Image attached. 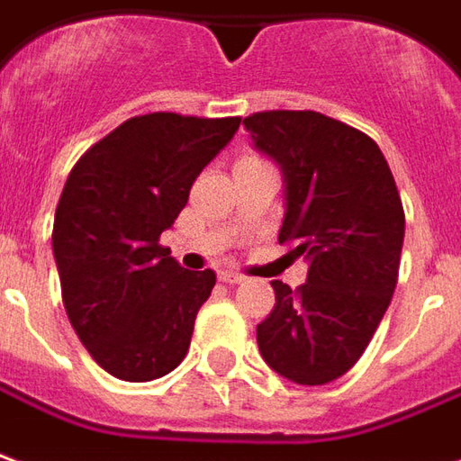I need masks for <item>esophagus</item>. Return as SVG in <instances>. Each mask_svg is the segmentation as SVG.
<instances>
[{"instance_id": "34e87169", "label": "esophagus", "mask_w": 461, "mask_h": 461, "mask_svg": "<svg viewBox=\"0 0 461 461\" xmlns=\"http://www.w3.org/2000/svg\"><path fill=\"white\" fill-rule=\"evenodd\" d=\"M220 282H224V285H240V282H244V276L237 275V272H220Z\"/></svg>"}]
</instances>
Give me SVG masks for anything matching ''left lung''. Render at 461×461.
I'll return each mask as SVG.
<instances>
[{
    "mask_svg": "<svg viewBox=\"0 0 461 461\" xmlns=\"http://www.w3.org/2000/svg\"><path fill=\"white\" fill-rule=\"evenodd\" d=\"M254 147L285 176L279 244L309 262L307 285L279 279L257 344L276 375L327 384L362 357L399 275L404 209L382 149L320 112L272 109L244 119Z\"/></svg>",
    "mask_w": 461,
    "mask_h": 461,
    "instance_id": "1",
    "label": "left lung"
}]
</instances>
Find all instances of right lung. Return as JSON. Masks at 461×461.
<instances>
[{
  "label": "right lung",
  "instance_id": "right-lung-1",
  "mask_svg": "<svg viewBox=\"0 0 461 461\" xmlns=\"http://www.w3.org/2000/svg\"><path fill=\"white\" fill-rule=\"evenodd\" d=\"M240 122L131 117L67 176L51 231L62 302L86 352L117 379L152 382L185 359L217 275L182 269L159 234Z\"/></svg>",
  "mask_w": 461,
  "mask_h": 461
}]
</instances>
